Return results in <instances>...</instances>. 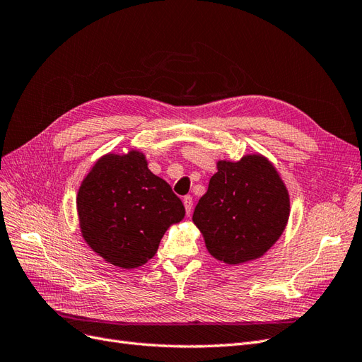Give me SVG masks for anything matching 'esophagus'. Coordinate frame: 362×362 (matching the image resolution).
Segmentation results:
<instances>
[{
	"instance_id": "obj_1",
	"label": "esophagus",
	"mask_w": 362,
	"mask_h": 362,
	"mask_svg": "<svg viewBox=\"0 0 362 362\" xmlns=\"http://www.w3.org/2000/svg\"><path fill=\"white\" fill-rule=\"evenodd\" d=\"M184 206H185V213H187V216L192 214V210H193V198L192 196H184Z\"/></svg>"
}]
</instances>
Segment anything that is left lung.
<instances>
[{"label": "left lung", "mask_w": 362, "mask_h": 362, "mask_svg": "<svg viewBox=\"0 0 362 362\" xmlns=\"http://www.w3.org/2000/svg\"><path fill=\"white\" fill-rule=\"evenodd\" d=\"M290 198L275 166L262 156L217 161V172L193 213L210 254L226 264L257 259L276 243Z\"/></svg>", "instance_id": "1"}]
</instances>
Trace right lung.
I'll list each match as a JSON object with an SVG mask.
<instances>
[{"instance_id": "obj_1", "label": "right lung", "mask_w": 362, "mask_h": 362, "mask_svg": "<svg viewBox=\"0 0 362 362\" xmlns=\"http://www.w3.org/2000/svg\"><path fill=\"white\" fill-rule=\"evenodd\" d=\"M76 210L86 243L120 269L145 264L168 228L185 214L181 199L139 151L98 160L80 185Z\"/></svg>"}]
</instances>
